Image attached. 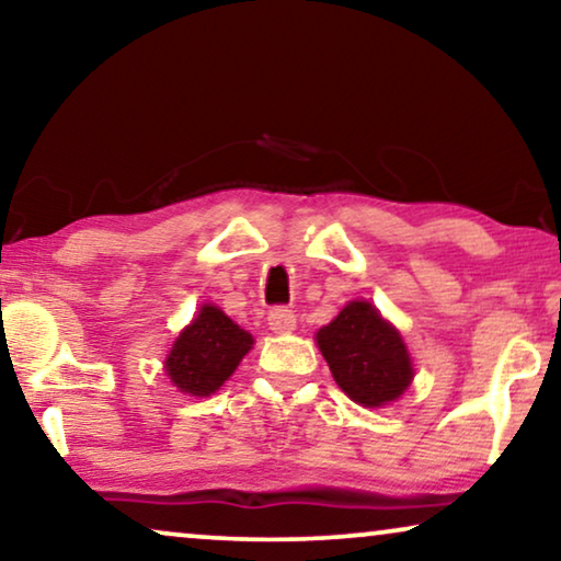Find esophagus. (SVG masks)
Masks as SVG:
<instances>
[{
  "mask_svg": "<svg viewBox=\"0 0 561 561\" xmlns=\"http://www.w3.org/2000/svg\"><path fill=\"white\" fill-rule=\"evenodd\" d=\"M267 324L275 334H290L296 329V313L288 309H273L267 313Z\"/></svg>",
  "mask_w": 561,
  "mask_h": 561,
  "instance_id": "obj_1",
  "label": "esophagus"
}]
</instances>
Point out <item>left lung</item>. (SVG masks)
<instances>
[{
    "label": "left lung",
    "mask_w": 561,
    "mask_h": 561,
    "mask_svg": "<svg viewBox=\"0 0 561 561\" xmlns=\"http://www.w3.org/2000/svg\"><path fill=\"white\" fill-rule=\"evenodd\" d=\"M336 386L367 409L393 403L413 380V363L398 329L367 301H350L317 332Z\"/></svg>",
    "instance_id": "left-lung-1"
}]
</instances>
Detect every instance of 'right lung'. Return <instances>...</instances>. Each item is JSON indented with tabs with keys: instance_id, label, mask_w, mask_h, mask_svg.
Masks as SVG:
<instances>
[{
	"instance_id": "add662e5",
	"label": "right lung",
	"mask_w": 561,
	"mask_h": 561,
	"mask_svg": "<svg viewBox=\"0 0 561 561\" xmlns=\"http://www.w3.org/2000/svg\"><path fill=\"white\" fill-rule=\"evenodd\" d=\"M244 332L217 306L204 304L165 357L168 378L181 393L211 396L225 386L252 347Z\"/></svg>"
}]
</instances>
